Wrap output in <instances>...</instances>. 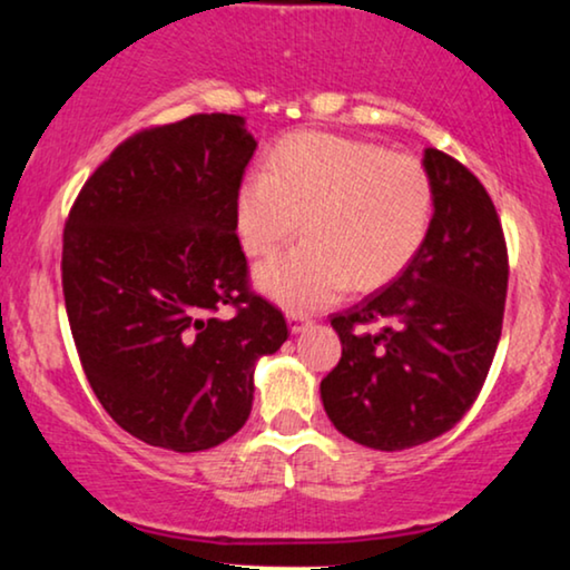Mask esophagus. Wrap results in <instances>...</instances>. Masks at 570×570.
Listing matches in <instances>:
<instances>
[{
	"label": "esophagus",
	"instance_id": "1",
	"mask_svg": "<svg viewBox=\"0 0 570 570\" xmlns=\"http://www.w3.org/2000/svg\"><path fill=\"white\" fill-rule=\"evenodd\" d=\"M309 325H313V321H309L307 315L289 313V328H292V333H302V331H307Z\"/></svg>",
	"mask_w": 570,
	"mask_h": 570
}]
</instances>
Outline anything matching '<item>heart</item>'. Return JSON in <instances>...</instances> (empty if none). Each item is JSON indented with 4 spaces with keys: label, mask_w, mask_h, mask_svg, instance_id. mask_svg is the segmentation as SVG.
<instances>
[{
    "label": "heart",
    "mask_w": 570,
    "mask_h": 570,
    "mask_svg": "<svg viewBox=\"0 0 570 570\" xmlns=\"http://www.w3.org/2000/svg\"><path fill=\"white\" fill-rule=\"evenodd\" d=\"M435 208L430 171L373 142L302 132L268 169L237 189V232L249 255H268L302 225L307 237L257 268V286L281 305H328L346 289H375L412 263Z\"/></svg>",
    "instance_id": "b5f03b06"
}]
</instances>
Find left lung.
I'll return each instance as SVG.
<instances>
[{"instance_id":"1","label":"left lung","mask_w":570,"mask_h":570,"mask_svg":"<svg viewBox=\"0 0 570 570\" xmlns=\"http://www.w3.org/2000/svg\"><path fill=\"white\" fill-rule=\"evenodd\" d=\"M435 187L428 239L389 286L331 317L341 360L321 383L325 414L354 443L404 451L443 435L480 396L508 292V249L482 181L424 150ZM370 322H383L370 334Z\"/></svg>"}]
</instances>
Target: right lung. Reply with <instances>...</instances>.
<instances>
[{"label":"right lung","instance_id":"right-lung-1","mask_svg":"<svg viewBox=\"0 0 570 570\" xmlns=\"http://www.w3.org/2000/svg\"><path fill=\"white\" fill-rule=\"evenodd\" d=\"M255 148L237 114L140 130L67 216L62 292L80 364L111 420L156 449L206 451L242 430L255 362L289 336L281 309L249 292L237 237Z\"/></svg>","mask_w":570,"mask_h":570}]
</instances>
